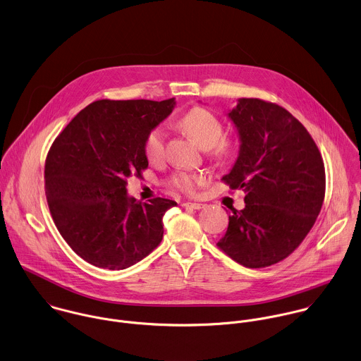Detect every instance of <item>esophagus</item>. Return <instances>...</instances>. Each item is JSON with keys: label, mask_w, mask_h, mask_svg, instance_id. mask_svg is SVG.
<instances>
[{"label": "esophagus", "mask_w": 361, "mask_h": 361, "mask_svg": "<svg viewBox=\"0 0 361 361\" xmlns=\"http://www.w3.org/2000/svg\"><path fill=\"white\" fill-rule=\"evenodd\" d=\"M183 207L191 208V209H202V208H205L204 204H197V202H184Z\"/></svg>", "instance_id": "1"}]
</instances>
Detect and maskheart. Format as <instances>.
I'll use <instances>...</instances> for the list:
<instances>
[{
    "instance_id": "b5f03b06",
    "label": "heart",
    "mask_w": 361,
    "mask_h": 361,
    "mask_svg": "<svg viewBox=\"0 0 361 361\" xmlns=\"http://www.w3.org/2000/svg\"><path fill=\"white\" fill-rule=\"evenodd\" d=\"M178 126L184 130L197 144L204 149H211L212 154L217 159H226L233 152V145L221 138L223 126L215 114L202 107L191 109L184 114ZM145 154L149 161H159L164 156L166 147V131L163 127H154L149 131L145 138ZM208 180L204 171H178L173 174L169 184L185 194H194L200 185L205 184Z\"/></svg>"
}]
</instances>
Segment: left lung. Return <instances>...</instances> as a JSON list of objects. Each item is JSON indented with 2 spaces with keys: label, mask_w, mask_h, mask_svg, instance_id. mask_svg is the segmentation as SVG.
<instances>
[{
  "label": "left lung",
  "mask_w": 361,
  "mask_h": 361,
  "mask_svg": "<svg viewBox=\"0 0 361 361\" xmlns=\"http://www.w3.org/2000/svg\"><path fill=\"white\" fill-rule=\"evenodd\" d=\"M240 150L223 181L243 190L245 208L233 209L217 243L247 268H265L288 257L321 212L325 167L304 126L286 109L259 99H238L227 114Z\"/></svg>",
  "instance_id": "1"
}]
</instances>
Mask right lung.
<instances>
[{
	"instance_id": "1",
	"label": "right lung",
	"mask_w": 361,
	"mask_h": 361,
	"mask_svg": "<svg viewBox=\"0 0 361 361\" xmlns=\"http://www.w3.org/2000/svg\"><path fill=\"white\" fill-rule=\"evenodd\" d=\"M176 100H97L80 110L51 145L46 195L53 220L86 262L111 271L144 259L163 238V215L177 202L147 204L127 194V178L147 167L145 138Z\"/></svg>"
}]
</instances>
